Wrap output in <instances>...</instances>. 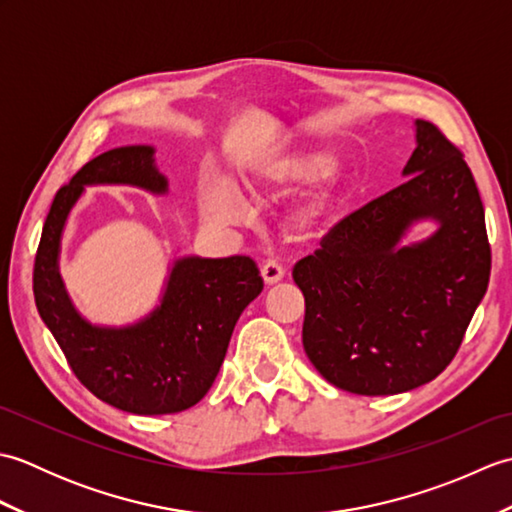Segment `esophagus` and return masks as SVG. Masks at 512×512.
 <instances>
[{
    "instance_id": "1",
    "label": "esophagus",
    "mask_w": 512,
    "mask_h": 512,
    "mask_svg": "<svg viewBox=\"0 0 512 512\" xmlns=\"http://www.w3.org/2000/svg\"><path fill=\"white\" fill-rule=\"evenodd\" d=\"M284 275H286V268L279 262H275V259H268V262L262 266V277L268 286L277 284V281L284 279Z\"/></svg>"
}]
</instances>
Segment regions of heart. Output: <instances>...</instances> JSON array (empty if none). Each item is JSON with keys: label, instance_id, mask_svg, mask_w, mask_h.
<instances>
[{"label": "heart", "instance_id": "1", "mask_svg": "<svg viewBox=\"0 0 512 512\" xmlns=\"http://www.w3.org/2000/svg\"><path fill=\"white\" fill-rule=\"evenodd\" d=\"M332 165H334V158L328 154L292 156L277 162L275 167H270V171L266 173V180L275 184L308 182V180L325 176V173L332 169ZM330 200H332V193L323 191L314 200L303 204L295 215L297 224L303 228H310L317 224L323 217L325 209H328ZM200 206H202V213L217 224H233V222L244 220L246 215L239 195L220 180H209L204 184L202 195H200Z\"/></svg>", "mask_w": 512, "mask_h": 512}]
</instances>
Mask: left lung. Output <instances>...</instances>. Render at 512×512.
Here are the masks:
<instances>
[{
  "label": "left lung",
  "mask_w": 512,
  "mask_h": 512,
  "mask_svg": "<svg viewBox=\"0 0 512 512\" xmlns=\"http://www.w3.org/2000/svg\"><path fill=\"white\" fill-rule=\"evenodd\" d=\"M402 176L292 268L306 297L303 350L328 383L358 396L402 394L442 374L491 277L484 206L462 151L416 121ZM418 219L439 231L400 247Z\"/></svg>",
  "instance_id": "1"
}]
</instances>
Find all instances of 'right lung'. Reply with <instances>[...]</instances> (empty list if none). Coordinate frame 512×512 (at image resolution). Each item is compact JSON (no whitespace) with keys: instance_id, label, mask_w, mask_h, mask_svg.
Returning a JSON list of instances; mask_svg holds the SVG:
<instances>
[{"instance_id":"right-lung-1","label":"right lung","mask_w":512,"mask_h":512,"mask_svg":"<svg viewBox=\"0 0 512 512\" xmlns=\"http://www.w3.org/2000/svg\"><path fill=\"white\" fill-rule=\"evenodd\" d=\"M88 184H134L165 193L154 147L110 149L57 191L41 231L32 290L74 376L107 405L138 416L178 413L200 402L224 363L239 314L264 290L253 259L182 257L171 268L160 306L134 325L101 328L74 310L59 275L65 220Z\"/></svg>"}]
</instances>
